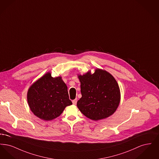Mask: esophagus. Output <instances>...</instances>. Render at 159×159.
<instances>
[{
  "mask_svg": "<svg viewBox=\"0 0 159 159\" xmlns=\"http://www.w3.org/2000/svg\"><path fill=\"white\" fill-rule=\"evenodd\" d=\"M77 99H74V100H73V104H74V105H76V103H77Z\"/></svg>",
  "mask_w": 159,
  "mask_h": 159,
  "instance_id": "obj_1",
  "label": "esophagus"
}]
</instances>
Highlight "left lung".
Listing matches in <instances>:
<instances>
[{"instance_id":"1","label":"left lung","mask_w":159,"mask_h":159,"mask_svg":"<svg viewBox=\"0 0 159 159\" xmlns=\"http://www.w3.org/2000/svg\"><path fill=\"white\" fill-rule=\"evenodd\" d=\"M82 98L77 106L86 117L97 121L110 117L119 106L121 95L119 84L110 73L97 68L83 75H77Z\"/></svg>"}]
</instances>
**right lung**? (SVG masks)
Masks as SVG:
<instances>
[{
  "mask_svg": "<svg viewBox=\"0 0 159 159\" xmlns=\"http://www.w3.org/2000/svg\"><path fill=\"white\" fill-rule=\"evenodd\" d=\"M27 98L32 113L45 121L56 119L67 106L72 104L69 99L67 86L62 77H52L50 72L31 85Z\"/></svg>",
  "mask_w": 159,
  "mask_h": 159,
  "instance_id": "add662e5",
  "label": "right lung"
}]
</instances>
